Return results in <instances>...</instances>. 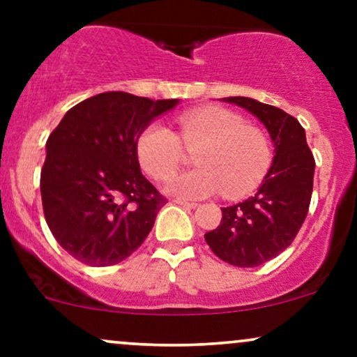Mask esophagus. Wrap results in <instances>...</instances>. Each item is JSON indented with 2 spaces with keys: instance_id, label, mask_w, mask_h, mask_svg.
<instances>
[{
  "instance_id": "obj_1",
  "label": "esophagus",
  "mask_w": 357,
  "mask_h": 357,
  "mask_svg": "<svg viewBox=\"0 0 357 357\" xmlns=\"http://www.w3.org/2000/svg\"><path fill=\"white\" fill-rule=\"evenodd\" d=\"M174 203H178V204H181V206H184V208H188V210H195L196 206H198V203H192V202H186V199H174Z\"/></svg>"
}]
</instances>
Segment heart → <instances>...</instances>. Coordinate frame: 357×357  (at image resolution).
<instances>
[{
	"label": "heart",
	"instance_id": "obj_1",
	"mask_svg": "<svg viewBox=\"0 0 357 357\" xmlns=\"http://www.w3.org/2000/svg\"><path fill=\"white\" fill-rule=\"evenodd\" d=\"M178 132L153 122L137 139V158L153 179L169 178L183 161V147L192 151L195 169L176 174L166 190L183 199L213 192L230 198L252 191L270 166V142L260 127L247 124L225 107L195 109L178 117Z\"/></svg>",
	"mask_w": 357,
	"mask_h": 357
}]
</instances>
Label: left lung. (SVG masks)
<instances>
[{"mask_svg":"<svg viewBox=\"0 0 357 357\" xmlns=\"http://www.w3.org/2000/svg\"><path fill=\"white\" fill-rule=\"evenodd\" d=\"M247 109L267 127L275 155L252 198L221 208L218 228L204 240L211 252L235 267H258L292 243L309 213L315 161L296 117L248 97L223 99Z\"/></svg>","mask_w":357,"mask_h":357,"instance_id":"left-lung-1","label":"left lung"}]
</instances>
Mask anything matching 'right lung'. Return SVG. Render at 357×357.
Returning a JSON list of instances; mask_svg holds the SVG:
<instances>
[{"label": "right lung", "mask_w": 357, "mask_h": 357, "mask_svg": "<svg viewBox=\"0 0 357 357\" xmlns=\"http://www.w3.org/2000/svg\"><path fill=\"white\" fill-rule=\"evenodd\" d=\"M178 99L104 92L65 114L47 141L45 220L65 252L109 267L141 247L166 198L142 176L137 139Z\"/></svg>", "instance_id": "right-lung-1"}]
</instances>
